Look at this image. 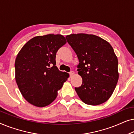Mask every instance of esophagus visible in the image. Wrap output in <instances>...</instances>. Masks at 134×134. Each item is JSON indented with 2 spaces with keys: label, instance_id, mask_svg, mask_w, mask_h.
<instances>
[{
  "label": "esophagus",
  "instance_id": "obj_1",
  "mask_svg": "<svg viewBox=\"0 0 134 134\" xmlns=\"http://www.w3.org/2000/svg\"><path fill=\"white\" fill-rule=\"evenodd\" d=\"M69 75H70V76H72L73 75H74V71H70V72H69Z\"/></svg>",
  "mask_w": 134,
  "mask_h": 134
}]
</instances>
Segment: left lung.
I'll list each match as a JSON object with an SVG mask.
<instances>
[{"label":"left lung","mask_w":134,"mask_h":134,"mask_svg":"<svg viewBox=\"0 0 134 134\" xmlns=\"http://www.w3.org/2000/svg\"><path fill=\"white\" fill-rule=\"evenodd\" d=\"M79 58L80 87L75 88L84 103L101 104L109 99L118 80V58L111 46L94 35L71 34L66 36Z\"/></svg>","instance_id":"obj_1"}]
</instances>
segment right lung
Here are the masks:
<instances>
[{"instance_id":"right-lung-1","label":"right lung","mask_w":134,"mask_h":134,"mask_svg":"<svg viewBox=\"0 0 134 134\" xmlns=\"http://www.w3.org/2000/svg\"><path fill=\"white\" fill-rule=\"evenodd\" d=\"M66 43L61 35L33 38L18 53L15 79L24 98L32 105L43 107L55 99L69 74L56 66V53Z\"/></svg>"}]
</instances>
